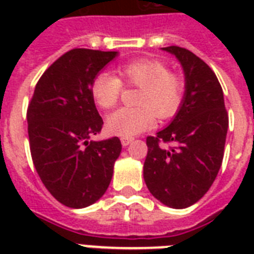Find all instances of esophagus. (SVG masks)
Returning a JSON list of instances; mask_svg holds the SVG:
<instances>
[{
  "mask_svg": "<svg viewBox=\"0 0 254 254\" xmlns=\"http://www.w3.org/2000/svg\"><path fill=\"white\" fill-rule=\"evenodd\" d=\"M131 141H133V138H129V137H121V143H123V146H127Z\"/></svg>",
  "mask_w": 254,
  "mask_h": 254,
  "instance_id": "esophagus-1",
  "label": "esophagus"
}]
</instances>
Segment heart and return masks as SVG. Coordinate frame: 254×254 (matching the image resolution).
Returning a JSON list of instances; mask_svg holds the SVG:
<instances>
[{
  "label": "heart",
  "mask_w": 254,
  "mask_h": 254,
  "mask_svg": "<svg viewBox=\"0 0 254 254\" xmlns=\"http://www.w3.org/2000/svg\"><path fill=\"white\" fill-rule=\"evenodd\" d=\"M117 76L109 72L97 73L91 83V93L97 105L111 109L119 103L123 83L138 88L133 108H121L108 116V130L121 137H134L154 127L158 120L177 115L183 100L185 84L179 75L169 71L162 62L141 58L127 62L117 68Z\"/></svg>",
  "instance_id": "1"
}]
</instances>
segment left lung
Returning <instances> with one entry per match:
<instances>
[{"label": "left lung", "instance_id": "1", "mask_svg": "<svg viewBox=\"0 0 254 254\" xmlns=\"http://www.w3.org/2000/svg\"><path fill=\"white\" fill-rule=\"evenodd\" d=\"M163 50L181 62L186 92L169 127L146 138L143 179L161 203L187 208L204 196L220 170L228 113L220 83L205 62L183 47ZM165 143L174 146L165 148Z\"/></svg>", "mask_w": 254, "mask_h": 254}]
</instances>
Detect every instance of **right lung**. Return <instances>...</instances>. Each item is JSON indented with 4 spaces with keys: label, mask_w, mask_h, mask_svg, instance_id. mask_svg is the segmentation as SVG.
<instances>
[{
    "label": "right lung",
    "mask_w": 254,
    "mask_h": 254,
    "mask_svg": "<svg viewBox=\"0 0 254 254\" xmlns=\"http://www.w3.org/2000/svg\"><path fill=\"white\" fill-rule=\"evenodd\" d=\"M116 55L69 50L46 69L27 107L34 166L50 193L69 208H84L103 196L121 153L119 137L89 141L104 124L91 83Z\"/></svg>",
    "instance_id": "1"
}]
</instances>
